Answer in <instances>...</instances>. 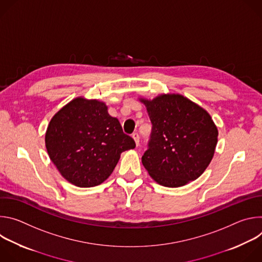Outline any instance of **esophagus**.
Returning <instances> with one entry per match:
<instances>
[{
	"label": "esophagus",
	"instance_id": "esophagus-1",
	"mask_svg": "<svg viewBox=\"0 0 262 262\" xmlns=\"http://www.w3.org/2000/svg\"><path fill=\"white\" fill-rule=\"evenodd\" d=\"M133 139L135 140L136 145L139 146V144H140V137H139V134H138V133H134V134H133Z\"/></svg>",
	"mask_w": 262,
	"mask_h": 262
}]
</instances>
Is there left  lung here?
Returning <instances> with one entry per match:
<instances>
[{"mask_svg": "<svg viewBox=\"0 0 262 262\" xmlns=\"http://www.w3.org/2000/svg\"><path fill=\"white\" fill-rule=\"evenodd\" d=\"M152 123L142 164L158 183L178 188L197 179L212 160L217 128L210 115L180 94L140 98Z\"/></svg>", "mask_w": 262, "mask_h": 262, "instance_id": "obj_1", "label": "left lung"}]
</instances>
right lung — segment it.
Here are the masks:
<instances>
[{
  "label": "right lung",
  "instance_id": "obj_1",
  "mask_svg": "<svg viewBox=\"0 0 262 262\" xmlns=\"http://www.w3.org/2000/svg\"><path fill=\"white\" fill-rule=\"evenodd\" d=\"M51 161L61 175L80 188L102 183L120 155L136 147L117 118L97 99L77 97L54 115L46 133Z\"/></svg>",
  "mask_w": 262,
  "mask_h": 262
}]
</instances>
